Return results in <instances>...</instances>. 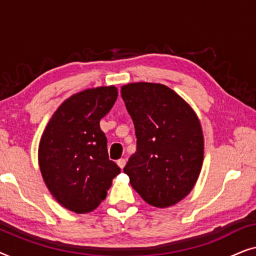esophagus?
Returning a JSON list of instances; mask_svg holds the SVG:
<instances>
[{"mask_svg":"<svg viewBox=\"0 0 256 256\" xmlns=\"http://www.w3.org/2000/svg\"><path fill=\"white\" fill-rule=\"evenodd\" d=\"M126 162H127V160H126V158H120V160H118V166L121 168V169H124V166H126Z\"/></svg>","mask_w":256,"mask_h":256,"instance_id":"34e87169","label":"esophagus"}]
</instances>
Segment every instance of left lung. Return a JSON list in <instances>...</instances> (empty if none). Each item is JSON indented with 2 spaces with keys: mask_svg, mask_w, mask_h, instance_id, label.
I'll return each instance as SVG.
<instances>
[{
  "mask_svg": "<svg viewBox=\"0 0 256 256\" xmlns=\"http://www.w3.org/2000/svg\"><path fill=\"white\" fill-rule=\"evenodd\" d=\"M121 96L138 138L124 174L148 204L174 205L192 190L202 169L204 138L197 115L160 84H128Z\"/></svg>",
  "mask_w": 256,
  "mask_h": 256,
  "instance_id": "8db88e82",
  "label": "left lung"
}]
</instances>
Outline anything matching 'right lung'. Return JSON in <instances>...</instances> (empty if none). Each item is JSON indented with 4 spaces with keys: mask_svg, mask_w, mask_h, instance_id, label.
<instances>
[{
    "mask_svg": "<svg viewBox=\"0 0 256 256\" xmlns=\"http://www.w3.org/2000/svg\"><path fill=\"white\" fill-rule=\"evenodd\" d=\"M118 98L114 86L74 94L45 128L38 160L42 176L62 206L76 213L96 208L121 169L110 160L100 120Z\"/></svg>",
    "mask_w": 256,
    "mask_h": 256,
    "instance_id": "obj_1",
    "label": "right lung"
}]
</instances>
